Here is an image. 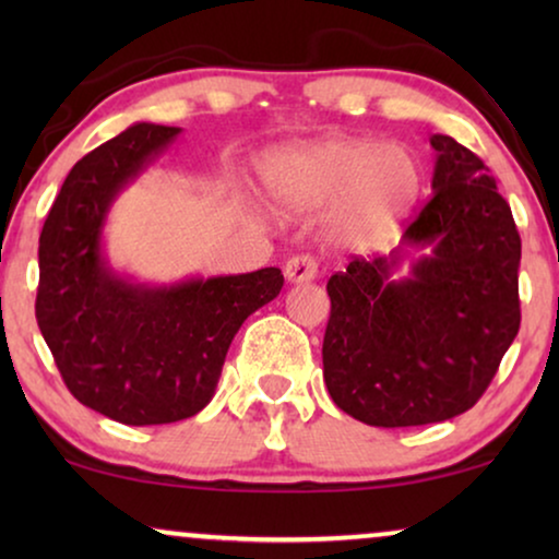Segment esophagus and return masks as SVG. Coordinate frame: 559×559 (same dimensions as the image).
Here are the masks:
<instances>
[{"instance_id":"obj_1","label":"esophagus","mask_w":559,"mask_h":559,"mask_svg":"<svg viewBox=\"0 0 559 559\" xmlns=\"http://www.w3.org/2000/svg\"><path fill=\"white\" fill-rule=\"evenodd\" d=\"M285 277L289 285H302V282H310L318 277V264L316 259L302 254V257H293L285 264Z\"/></svg>"}]
</instances>
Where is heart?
Wrapping results in <instances>:
<instances>
[{"label": "heart", "mask_w": 559, "mask_h": 559, "mask_svg": "<svg viewBox=\"0 0 559 559\" xmlns=\"http://www.w3.org/2000/svg\"><path fill=\"white\" fill-rule=\"evenodd\" d=\"M266 201L282 216L328 211V236L346 249L384 243L423 188L415 152L377 140L289 142L259 159Z\"/></svg>", "instance_id": "b5f03b06"}]
</instances>
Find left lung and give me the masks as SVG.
<instances>
[{"label": "left lung", "instance_id": "obj_1", "mask_svg": "<svg viewBox=\"0 0 559 559\" xmlns=\"http://www.w3.org/2000/svg\"><path fill=\"white\" fill-rule=\"evenodd\" d=\"M432 198L400 247L328 280L323 379L358 423L415 427L463 415L519 333V239L480 157L432 134Z\"/></svg>", "mask_w": 559, "mask_h": 559}]
</instances>
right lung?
I'll return each mask as SVG.
<instances>
[{"label": "right lung", "mask_w": 559, "mask_h": 559, "mask_svg": "<svg viewBox=\"0 0 559 559\" xmlns=\"http://www.w3.org/2000/svg\"><path fill=\"white\" fill-rule=\"evenodd\" d=\"M182 132L136 121L73 165L40 234L35 318L66 386L121 425H167L216 394L243 320L280 295L277 266L170 285L119 272L104 228L117 198Z\"/></svg>", "instance_id": "add662e5"}]
</instances>
